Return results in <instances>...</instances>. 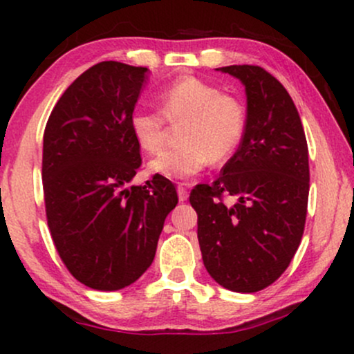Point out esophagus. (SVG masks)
<instances>
[{
	"label": "esophagus",
	"mask_w": 354,
	"mask_h": 354,
	"mask_svg": "<svg viewBox=\"0 0 354 354\" xmlns=\"http://www.w3.org/2000/svg\"><path fill=\"white\" fill-rule=\"evenodd\" d=\"M178 198H180L181 203L188 200V189H186L185 185H178Z\"/></svg>",
	"instance_id": "esophagus-1"
}]
</instances>
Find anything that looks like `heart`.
Listing matches in <instances>:
<instances>
[{
  "label": "heart",
  "mask_w": 354,
  "mask_h": 354,
  "mask_svg": "<svg viewBox=\"0 0 354 354\" xmlns=\"http://www.w3.org/2000/svg\"><path fill=\"white\" fill-rule=\"evenodd\" d=\"M160 104L161 113L153 109L133 111L129 126L141 149L158 153L166 140V121L183 123V145L166 149L149 163V169L161 176L186 180L203 171L209 161H226L245 136L243 103L208 81L194 76L174 81L161 91Z\"/></svg>",
  "instance_id": "heart-1"
}]
</instances>
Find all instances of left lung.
<instances>
[{
	"label": "left lung",
	"instance_id": "8db88e82",
	"mask_svg": "<svg viewBox=\"0 0 354 354\" xmlns=\"http://www.w3.org/2000/svg\"><path fill=\"white\" fill-rule=\"evenodd\" d=\"M245 84L246 129L213 185H196L198 241L211 278L236 293L273 284L301 243L310 194L308 143L298 109L261 66L218 68ZM231 196L233 203L224 198Z\"/></svg>",
	"mask_w": 354,
	"mask_h": 354
}]
</instances>
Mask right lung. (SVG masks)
<instances>
[{
    "instance_id": "right-lung-1",
    "label": "right lung",
    "mask_w": 354,
    "mask_h": 354,
    "mask_svg": "<svg viewBox=\"0 0 354 354\" xmlns=\"http://www.w3.org/2000/svg\"><path fill=\"white\" fill-rule=\"evenodd\" d=\"M146 68L103 61L58 100L43 136L48 228L61 261L84 286L123 290L148 270L178 203L161 174L128 186L141 166L129 120Z\"/></svg>"
}]
</instances>
